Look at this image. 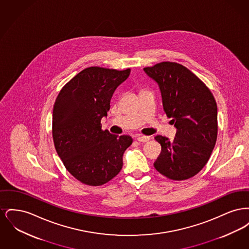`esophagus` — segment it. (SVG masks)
<instances>
[{"label": "esophagus", "mask_w": 249, "mask_h": 249, "mask_svg": "<svg viewBox=\"0 0 249 249\" xmlns=\"http://www.w3.org/2000/svg\"><path fill=\"white\" fill-rule=\"evenodd\" d=\"M149 139H150V137L149 136H145V135H139V136H137V141H139V142H147V141H149Z\"/></svg>", "instance_id": "34e87169"}]
</instances>
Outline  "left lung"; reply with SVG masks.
Masks as SVG:
<instances>
[{"label": "left lung", "mask_w": 249, "mask_h": 249, "mask_svg": "<svg viewBox=\"0 0 249 249\" xmlns=\"http://www.w3.org/2000/svg\"><path fill=\"white\" fill-rule=\"evenodd\" d=\"M158 83L168 118L177 128L173 141L157 135L161 152L156 170L172 180H186L207 163L217 137V107L212 92L187 67L163 61L143 68Z\"/></svg>", "instance_id": "8db88e82"}]
</instances>
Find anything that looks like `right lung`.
Listing matches in <instances>:
<instances>
[{
	"mask_svg": "<svg viewBox=\"0 0 249 249\" xmlns=\"http://www.w3.org/2000/svg\"><path fill=\"white\" fill-rule=\"evenodd\" d=\"M130 72L129 68H86L61 89L56 99L54 145L68 172L83 184L104 185L122 169V157L132 138L102 130L101 119L107 117L113 93Z\"/></svg>",
	"mask_w": 249,
	"mask_h": 249,
	"instance_id": "1",
	"label": "right lung"
}]
</instances>
